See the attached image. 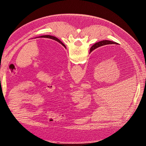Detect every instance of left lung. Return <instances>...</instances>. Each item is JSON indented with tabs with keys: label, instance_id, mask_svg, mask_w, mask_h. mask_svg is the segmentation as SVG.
I'll return each mask as SVG.
<instances>
[{
	"label": "left lung",
	"instance_id": "obj_1",
	"mask_svg": "<svg viewBox=\"0 0 146 146\" xmlns=\"http://www.w3.org/2000/svg\"><path fill=\"white\" fill-rule=\"evenodd\" d=\"M39 38H50V39H54V40H55L56 41H58V42H60L61 44H62L66 48V46H65V45L62 42H61L60 40H59L58 38L55 37V36H50V35H43V36H39Z\"/></svg>",
	"mask_w": 146,
	"mask_h": 146
}]
</instances>
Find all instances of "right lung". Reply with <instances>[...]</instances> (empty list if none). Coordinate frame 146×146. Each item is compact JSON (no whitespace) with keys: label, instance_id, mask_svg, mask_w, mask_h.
Segmentation results:
<instances>
[{"label":"right lung","instance_id":"add662e5","mask_svg":"<svg viewBox=\"0 0 146 146\" xmlns=\"http://www.w3.org/2000/svg\"><path fill=\"white\" fill-rule=\"evenodd\" d=\"M117 44V43L111 41H108V40H104V41H100L98 42H96L91 47L90 54L92 50H94V49H96V48H97L98 47H99L102 46H105V45H107V44Z\"/></svg>","mask_w":146,"mask_h":146}]
</instances>
